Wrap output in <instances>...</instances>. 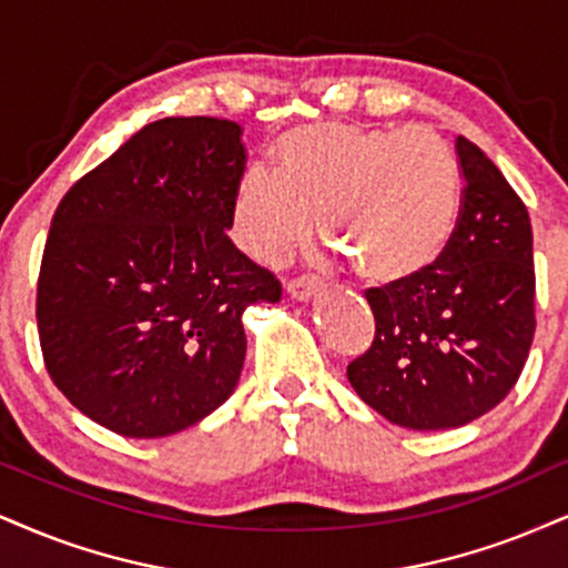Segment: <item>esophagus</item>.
I'll use <instances>...</instances> for the list:
<instances>
[{"label": "esophagus", "instance_id": "34e87169", "mask_svg": "<svg viewBox=\"0 0 568 568\" xmlns=\"http://www.w3.org/2000/svg\"><path fill=\"white\" fill-rule=\"evenodd\" d=\"M318 290H321V282L316 276H297V278H290V282H286V292H290L295 300H300V303L311 300Z\"/></svg>", "mask_w": 568, "mask_h": 568}]
</instances>
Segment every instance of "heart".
<instances>
[{
	"label": "heart",
	"mask_w": 568,
	"mask_h": 568,
	"mask_svg": "<svg viewBox=\"0 0 568 568\" xmlns=\"http://www.w3.org/2000/svg\"><path fill=\"white\" fill-rule=\"evenodd\" d=\"M276 173L255 165L236 186V240L278 261L321 234L374 284H400L432 268L460 210L453 152L429 129L321 123L276 144Z\"/></svg>",
	"instance_id": "b5f03b06"
}]
</instances>
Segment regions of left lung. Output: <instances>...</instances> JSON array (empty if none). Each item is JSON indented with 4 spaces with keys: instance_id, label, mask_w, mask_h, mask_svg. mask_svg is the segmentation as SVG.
I'll return each mask as SVG.
<instances>
[{
    "instance_id": "obj_1",
    "label": "left lung",
    "mask_w": 568,
    "mask_h": 568,
    "mask_svg": "<svg viewBox=\"0 0 568 568\" xmlns=\"http://www.w3.org/2000/svg\"><path fill=\"white\" fill-rule=\"evenodd\" d=\"M464 197L439 261L366 292L376 337L347 366L361 400L405 429H455L514 389L535 337L529 213L498 165L455 139Z\"/></svg>"
}]
</instances>
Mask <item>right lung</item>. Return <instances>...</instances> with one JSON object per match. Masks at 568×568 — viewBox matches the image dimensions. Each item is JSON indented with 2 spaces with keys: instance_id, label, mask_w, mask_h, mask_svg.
I'll return each mask as SVG.
<instances>
[{
  "instance_id": "right-lung-1",
  "label": "right lung",
  "mask_w": 568,
  "mask_h": 568,
  "mask_svg": "<svg viewBox=\"0 0 568 568\" xmlns=\"http://www.w3.org/2000/svg\"><path fill=\"white\" fill-rule=\"evenodd\" d=\"M247 163L221 118L146 123L75 181L41 257L37 321L52 382L91 422L165 437L240 382L242 313L282 284L229 240Z\"/></svg>"
}]
</instances>
